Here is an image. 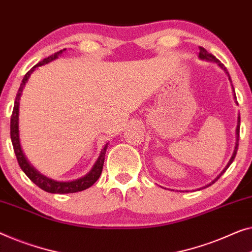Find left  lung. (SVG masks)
<instances>
[{"label": "left lung", "instance_id": "left-lung-1", "mask_svg": "<svg viewBox=\"0 0 252 252\" xmlns=\"http://www.w3.org/2000/svg\"><path fill=\"white\" fill-rule=\"evenodd\" d=\"M199 50H200V52H199V58L201 60H207V61H211V63H217L218 65H220V67L223 69V70L225 71V74L228 76V79H229V82H231V85H232V81H231V77H229V74H228V71H227V69H226V67L225 65L220 63V60L217 59L216 57L215 56H213V54L211 53H208L207 52V50L206 49H203V47H201L200 46L199 47ZM232 89H233V96H234V100H235V103H238V101H236V95H235V91H234V87H233V85H232ZM235 134H236V142H235V147H234V151H233V155H232V157H231V159H229V161H228V163L227 165H226V167L225 168L223 169V171H221V173L218 175V176L215 178V180L211 182L210 184H208V185H206L205 188H207V187H209V185H211V184H214L215 182H216L218 178H220L221 175H223L225 171H226V169L228 168L229 167V165H231V163L233 162V160H234V158H235V156H236V151H238V147H239V135H240V115H239V117H238V125H236V132H235Z\"/></svg>", "mask_w": 252, "mask_h": 252}]
</instances>
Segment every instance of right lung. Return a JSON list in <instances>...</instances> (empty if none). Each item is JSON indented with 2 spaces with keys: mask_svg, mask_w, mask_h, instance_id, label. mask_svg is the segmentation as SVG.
<instances>
[{
  "mask_svg": "<svg viewBox=\"0 0 252 252\" xmlns=\"http://www.w3.org/2000/svg\"><path fill=\"white\" fill-rule=\"evenodd\" d=\"M65 49L59 51V52L52 54V56L45 58L44 60H42L41 63H38L36 65H34L31 70H29L25 77L23 78V82L20 84L19 90H18L16 101H14V107L12 115H11V122H10V135H11V141H12L13 150L16 153L18 163H19L20 168L23 169L25 174L27 175L29 180H31L32 183H35L39 189H44V191L49 193H59V194H65V193H75L79 191H84V189H89L92 187V185L95 183V182L99 180L100 175L102 173V168H103L104 163V156L105 151L108 149V143L104 145L103 149L101 150L100 156L97 157L95 163H94L92 169H91L89 173H87L85 176H83L78 180L70 181V182H58L54 181L52 178H49L44 176L39 173L38 170H36L34 167H32L31 163L28 162L26 157H25L23 150H21L20 145V140H19V102H20V96L23 94L24 87L26 85L28 78L31 77V75L34 72V70L39 65H43L45 63H49L51 61L56 60L60 54L64 52Z\"/></svg>",
  "mask_w": 252,
  "mask_h": 252,
  "instance_id": "right-lung-1",
  "label": "right lung"
}]
</instances>
